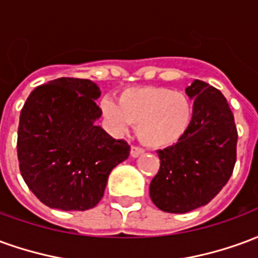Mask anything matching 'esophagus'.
I'll list each match as a JSON object with an SVG mask.
<instances>
[{"label":"esophagus","instance_id":"1","mask_svg":"<svg viewBox=\"0 0 258 258\" xmlns=\"http://www.w3.org/2000/svg\"><path fill=\"white\" fill-rule=\"evenodd\" d=\"M144 153V149L140 148V146H131V152H130V155L133 157H138L140 155Z\"/></svg>","mask_w":258,"mask_h":258}]
</instances>
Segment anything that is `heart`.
I'll return each instance as SVG.
<instances>
[{"label": "heart", "instance_id": "obj_1", "mask_svg": "<svg viewBox=\"0 0 258 258\" xmlns=\"http://www.w3.org/2000/svg\"><path fill=\"white\" fill-rule=\"evenodd\" d=\"M101 109L114 133H124L133 124L141 142L153 149L177 144L194 117L189 98L166 87L127 88L118 96V103L106 98Z\"/></svg>", "mask_w": 258, "mask_h": 258}]
</instances>
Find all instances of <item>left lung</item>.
<instances>
[{
	"label": "left lung",
	"mask_w": 258,
	"mask_h": 258,
	"mask_svg": "<svg viewBox=\"0 0 258 258\" xmlns=\"http://www.w3.org/2000/svg\"><path fill=\"white\" fill-rule=\"evenodd\" d=\"M194 101V117L185 135L157 151L160 168L149 195L160 210L188 213L207 205L227 184L236 162L238 131L225 96L205 81L185 90Z\"/></svg>",
	"instance_id": "left-lung-1"
}]
</instances>
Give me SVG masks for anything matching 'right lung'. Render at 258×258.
Listing matches in <instances>:
<instances>
[{
	"mask_svg": "<svg viewBox=\"0 0 258 258\" xmlns=\"http://www.w3.org/2000/svg\"><path fill=\"white\" fill-rule=\"evenodd\" d=\"M99 96L91 80L62 77L37 87L20 112V174L51 209L95 207L110 171L128 157V144L95 124L102 114Z\"/></svg>",
	"mask_w": 258,
	"mask_h": 258,
	"instance_id": "obj_1",
	"label": "right lung"
}]
</instances>
